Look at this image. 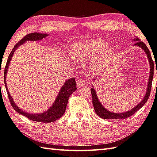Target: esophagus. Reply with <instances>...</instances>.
I'll return each mask as SVG.
<instances>
[{
    "label": "esophagus",
    "instance_id": "1",
    "mask_svg": "<svg viewBox=\"0 0 157 157\" xmlns=\"http://www.w3.org/2000/svg\"><path fill=\"white\" fill-rule=\"evenodd\" d=\"M85 84V79H77V85L79 87H82L84 86Z\"/></svg>",
    "mask_w": 157,
    "mask_h": 157
}]
</instances>
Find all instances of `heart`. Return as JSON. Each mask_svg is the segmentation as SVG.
Masks as SVG:
<instances>
[{
  "instance_id": "heart-1",
  "label": "heart",
  "mask_w": 157,
  "mask_h": 157,
  "mask_svg": "<svg viewBox=\"0 0 157 157\" xmlns=\"http://www.w3.org/2000/svg\"><path fill=\"white\" fill-rule=\"evenodd\" d=\"M106 46V42L100 39L80 42L74 45L71 54L76 60H89L96 58L103 51L105 56L111 55L114 52V48L108 47L104 50Z\"/></svg>"
}]
</instances>
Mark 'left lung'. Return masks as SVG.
<instances>
[{
	"label": "left lung",
	"instance_id": "8db88e82",
	"mask_svg": "<svg viewBox=\"0 0 157 157\" xmlns=\"http://www.w3.org/2000/svg\"><path fill=\"white\" fill-rule=\"evenodd\" d=\"M134 40L136 41L135 42V45L141 47L142 49L144 50L145 52H146L148 58V61H149V63H150V78H149V81H148L146 95H145V97L144 98L143 100H142L140 103L137 105V106H136V107L132 108V110L123 113H113L110 112V111H108L107 109L104 108V106H102L101 104L99 102L98 97L96 95V93L95 90L92 88L90 89V90H91V95H92V98H93V104L94 109H95V113L98 114V115L101 118H103L104 119H126L128 117H130L132 116L133 114H135L136 111L140 109V108L146 103L148 98H150L151 88H152V79H153V75H154V62L152 58V56H151V53L150 52L149 49H148V48L147 47V46L144 42L139 40V39L138 38H135V39H134ZM156 73H157V70H156Z\"/></svg>",
	"mask_w": 157,
	"mask_h": 157
}]
</instances>
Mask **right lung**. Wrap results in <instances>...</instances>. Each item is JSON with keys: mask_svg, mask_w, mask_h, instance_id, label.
<instances>
[{"mask_svg": "<svg viewBox=\"0 0 157 157\" xmlns=\"http://www.w3.org/2000/svg\"><path fill=\"white\" fill-rule=\"evenodd\" d=\"M47 36V34L44 33H31L27 34L23 38L21 39L18 42H17L15 46L13 48L12 51H11L9 57H8L6 66L5 68V72H4V82L5 86L6 88V90L7 93L8 98H9L10 101L11 103V106L15 110L17 113L21 114L23 116H25L28 119H29L31 121H37V122H42V123H51L54 121H56L61 117L64 115L65 111H66V108L67 106L68 101H69V98L70 95L72 94L74 91L76 90V82L75 78H71L68 81L64 84V86L62 87L60 91L58 94V97L56 99L55 102L53 104V106L50 108V109L48 110L47 112H44L43 113L40 114H36V115H33V114H29L25 111L22 110L21 109L16 106V104L14 103L13 100L11 98L10 94L8 91L7 84H6V75L7 72V69L9 67V64L11 61V59L12 58L13 54L14 51L18 48L20 45H21L24 43L25 41L27 40H31V41H37L43 39L45 37Z\"/></svg>", "mask_w": 157, "mask_h": 157, "instance_id": "right-lung-1", "label": "right lung"}]
</instances>
